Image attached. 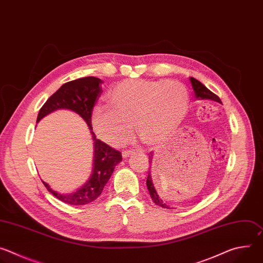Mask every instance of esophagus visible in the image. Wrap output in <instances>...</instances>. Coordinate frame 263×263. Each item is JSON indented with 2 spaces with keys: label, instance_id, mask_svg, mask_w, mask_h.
<instances>
[{
  "label": "esophagus",
  "instance_id": "esophagus-1",
  "mask_svg": "<svg viewBox=\"0 0 263 263\" xmlns=\"http://www.w3.org/2000/svg\"><path fill=\"white\" fill-rule=\"evenodd\" d=\"M131 154H132V151H123V152H122V155H123L124 158L129 157Z\"/></svg>",
  "mask_w": 263,
  "mask_h": 263
}]
</instances>
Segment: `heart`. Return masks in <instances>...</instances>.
Returning <instances> with one entry per match:
<instances>
[{"mask_svg": "<svg viewBox=\"0 0 263 263\" xmlns=\"http://www.w3.org/2000/svg\"><path fill=\"white\" fill-rule=\"evenodd\" d=\"M189 103V91L180 82L128 80L107 95L109 108L93 110L92 126L103 141L119 146L131 139L134 124L139 138L152 145L181 123Z\"/></svg>", "mask_w": 263, "mask_h": 263, "instance_id": "heart-1", "label": "heart"}]
</instances>
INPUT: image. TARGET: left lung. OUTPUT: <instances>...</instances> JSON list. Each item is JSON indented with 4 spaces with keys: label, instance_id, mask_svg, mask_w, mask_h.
<instances>
[{
    "label": "left lung",
    "instance_id": "obj_1",
    "mask_svg": "<svg viewBox=\"0 0 263 263\" xmlns=\"http://www.w3.org/2000/svg\"><path fill=\"white\" fill-rule=\"evenodd\" d=\"M191 82H192V85H193V88H194V90H195V95H196L197 99H202V100H205V99H206V100H212V101L221 103L220 99H219L215 93H213L211 90H209V89H208L204 84H202L200 81H198L197 79L191 77ZM148 157H149V164H151V162H152V160H151L152 154H151V156L148 155ZM154 183H155V179H154V177H152L151 171H148V173H147V178H146V187H147V191H148V193H149V196H151V198H152V201H153L156 205H158V206H160V207L170 208V206L165 205V203L160 199L158 193L156 192ZM155 184H156V183H155Z\"/></svg>",
    "mask_w": 263,
    "mask_h": 263
}]
</instances>
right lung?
I'll return each mask as SVG.
<instances>
[{
  "mask_svg": "<svg viewBox=\"0 0 263 263\" xmlns=\"http://www.w3.org/2000/svg\"><path fill=\"white\" fill-rule=\"evenodd\" d=\"M102 83L103 81L99 78L83 77L63 84L43 105L37 116V122L57 109H69L78 114L86 122L89 129L92 130V110L103 92ZM91 134L95 145L93 172L88 182L81 190L70 195H61L51 190L50 186L43 181L46 189L63 203L69 205H85L97 200L114 173L116 165L122 161L121 152L100 139H97L92 131Z\"/></svg>",
  "mask_w": 263,
  "mask_h": 263,
  "instance_id": "obj_1",
  "label": "right lung"
}]
</instances>
